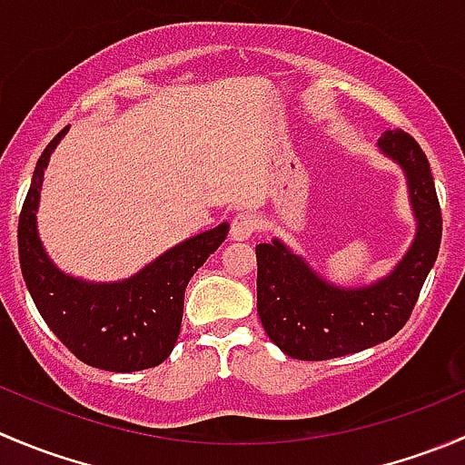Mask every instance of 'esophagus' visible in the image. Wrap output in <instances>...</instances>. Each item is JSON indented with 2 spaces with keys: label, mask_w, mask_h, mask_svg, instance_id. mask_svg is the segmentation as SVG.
<instances>
[{
  "label": "esophagus",
  "mask_w": 465,
  "mask_h": 465,
  "mask_svg": "<svg viewBox=\"0 0 465 465\" xmlns=\"http://www.w3.org/2000/svg\"><path fill=\"white\" fill-rule=\"evenodd\" d=\"M256 232V220L250 213H241L232 220V227H229V236L232 241H247L252 233Z\"/></svg>",
  "instance_id": "esophagus-1"
}]
</instances>
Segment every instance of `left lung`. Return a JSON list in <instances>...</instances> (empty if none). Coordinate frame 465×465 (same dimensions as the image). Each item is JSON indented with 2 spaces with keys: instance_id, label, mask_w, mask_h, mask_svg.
I'll return each instance as SVG.
<instances>
[{
  "instance_id": "obj_1",
  "label": "left lung",
  "mask_w": 465,
  "mask_h": 465,
  "mask_svg": "<svg viewBox=\"0 0 465 465\" xmlns=\"http://www.w3.org/2000/svg\"><path fill=\"white\" fill-rule=\"evenodd\" d=\"M377 147L404 170L418 224L411 247L384 279L342 288L279 238L256 245V311L270 341L288 357L324 361L389 341L411 315L439 256L443 218L425 152L402 129L381 134Z\"/></svg>"
}]
</instances>
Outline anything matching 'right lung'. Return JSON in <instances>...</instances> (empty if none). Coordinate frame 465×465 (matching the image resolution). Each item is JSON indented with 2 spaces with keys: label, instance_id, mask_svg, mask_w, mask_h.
<instances>
[{
  "label": "right lung",
  "instance_id": "add662e5",
  "mask_svg": "<svg viewBox=\"0 0 465 465\" xmlns=\"http://www.w3.org/2000/svg\"><path fill=\"white\" fill-rule=\"evenodd\" d=\"M63 129L40 154L17 224V250L26 288L58 341L88 366L136 372L163 363L179 338L183 292L197 268L223 245L229 224L202 232L123 282L94 283L54 265L40 242L35 211L43 174Z\"/></svg>",
  "mask_w": 465,
  "mask_h": 465
}]
</instances>
